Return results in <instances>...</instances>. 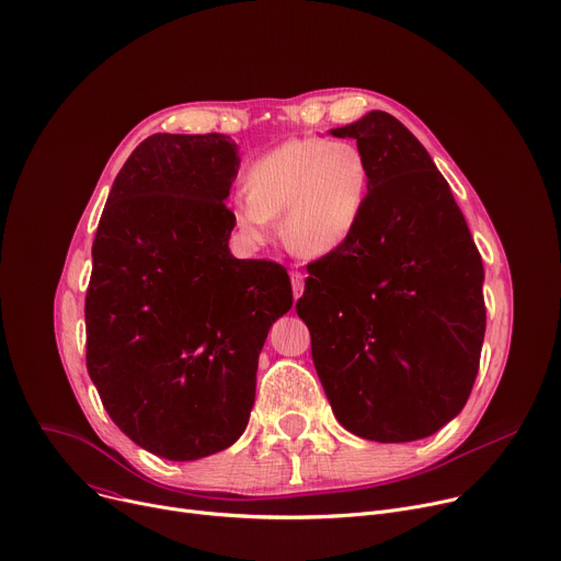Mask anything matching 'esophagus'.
Returning <instances> with one entry per match:
<instances>
[{
	"mask_svg": "<svg viewBox=\"0 0 561 561\" xmlns=\"http://www.w3.org/2000/svg\"><path fill=\"white\" fill-rule=\"evenodd\" d=\"M289 278H291V289H294V298H298L300 294H304V287H306V276L300 274V272H296V270H291L289 272Z\"/></svg>",
	"mask_w": 561,
	"mask_h": 561,
	"instance_id": "esophagus-1",
	"label": "esophagus"
}]
</instances>
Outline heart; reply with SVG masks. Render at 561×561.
<instances>
[{
	"mask_svg": "<svg viewBox=\"0 0 561 561\" xmlns=\"http://www.w3.org/2000/svg\"><path fill=\"white\" fill-rule=\"evenodd\" d=\"M368 195L370 165L355 144L291 139L249 165L247 188L231 195L229 213L251 244L267 242L283 213L285 244L325 255L355 236Z\"/></svg>",
	"mask_w": 561,
	"mask_h": 561,
	"instance_id": "obj_1",
	"label": "heart"
}]
</instances>
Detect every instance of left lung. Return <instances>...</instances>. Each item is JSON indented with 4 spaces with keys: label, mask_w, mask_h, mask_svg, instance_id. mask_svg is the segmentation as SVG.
<instances>
[{
    "label": "left lung",
    "mask_w": 561,
    "mask_h": 561,
    "mask_svg": "<svg viewBox=\"0 0 561 561\" xmlns=\"http://www.w3.org/2000/svg\"><path fill=\"white\" fill-rule=\"evenodd\" d=\"M357 139L370 195L355 236L308 265L296 312L334 417L375 443L454 420L479 373L483 261L447 180L391 114L330 130Z\"/></svg>",
    "instance_id": "8db88e82"
}]
</instances>
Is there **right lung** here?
I'll list each match as a JSON object with an SVG mask.
<instances>
[{"instance_id":"obj_1","label":"right lung","mask_w":561,"mask_h":561,"mask_svg":"<svg viewBox=\"0 0 561 561\" xmlns=\"http://www.w3.org/2000/svg\"><path fill=\"white\" fill-rule=\"evenodd\" d=\"M238 168L227 135L148 137L116 175L92 247L90 377L123 434L168 460L242 436L257 355L291 308L285 267L229 251Z\"/></svg>"}]
</instances>
